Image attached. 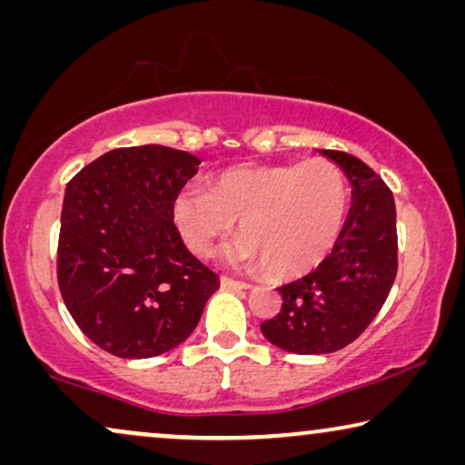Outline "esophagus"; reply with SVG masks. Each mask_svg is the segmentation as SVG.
<instances>
[{
    "label": "esophagus",
    "instance_id": "obj_1",
    "mask_svg": "<svg viewBox=\"0 0 465 465\" xmlns=\"http://www.w3.org/2000/svg\"><path fill=\"white\" fill-rule=\"evenodd\" d=\"M220 285L224 290H250L252 285L245 283V282H234V279H228V277H222L220 279Z\"/></svg>",
    "mask_w": 465,
    "mask_h": 465
}]
</instances>
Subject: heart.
Masks as SVG:
<instances>
[{
    "label": "heart",
    "mask_w": 465,
    "mask_h": 465,
    "mask_svg": "<svg viewBox=\"0 0 465 465\" xmlns=\"http://www.w3.org/2000/svg\"><path fill=\"white\" fill-rule=\"evenodd\" d=\"M349 186L334 163L313 158L294 164H250L226 169L209 190L175 194L173 224L196 256L241 232L222 252L228 266L264 269L279 279L307 275L320 266L345 226Z\"/></svg>",
    "instance_id": "1"
}]
</instances>
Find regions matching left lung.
<instances>
[{
    "instance_id": "8db88e82",
    "label": "left lung",
    "mask_w": 465,
    "mask_h": 465,
    "mask_svg": "<svg viewBox=\"0 0 465 465\" xmlns=\"http://www.w3.org/2000/svg\"><path fill=\"white\" fill-rule=\"evenodd\" d=\"M351 183V207L330 256L279 290L282 311L260 323L288 353L326 355L353 342L387 301L398 271L396 203L374 171L345 152L317 150Z\"/></svg>"
}]
</instances>
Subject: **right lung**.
Here are the masks:
<instances>
[{
    "label": "right lung",
    "instance_id": "right-lung-1",
    "mask_svg": "<svg viewBox=\"0 0 465 465\" xmlns=\"http://www.w3.org/2000/svg\"><path fill=\"white\" fill-rule=\"evenodd\" d=\"M199 164L188 152L148 143L107 152L67 183L61 296L82 332L116 358H156L182 345L220 288L171 215Z\"/></svg>",
    "mask_w": 465,
    "mask_h": 465
}]
</instances>
